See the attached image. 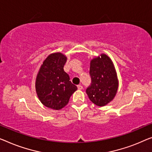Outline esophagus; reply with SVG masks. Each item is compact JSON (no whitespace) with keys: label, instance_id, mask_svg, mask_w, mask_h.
Here are the masks:
<instances>
[{"label":"esophagus","instance_id":"1","mask_svg":"<svg viewBox=\"0 0 152 152\" xmlns=\"http://www.w3.org/2000/svg\"><path fill=\"white\" fill-rule=\"evenodd\" d=\"M77 87H78V89L79 90H81V89H83V86L81 85H78V86H77Z\"/></svg>","mask_w":152,"mask_h":152}]
</instances>
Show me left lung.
Wrapping results in <instances>:
<instances>
[{
	"instance_id": "1",
	"label": "left lung",
	"mask_w": 152,
	"mask_h": 152,
	"mask_svg": "<svg viewBox=\"0 0 152 152\" xmlns=\"http://www.w3.org/2000/svg\"><path fill=\"white\" fill-rule=\"evenodd\" d=\"M89 74L91 83L86 92L91 101L99 106L107 104L113 100L118 89V80L115 67L106 54L91 61Z\"/></svg>"
}]
</instances>
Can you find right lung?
<instances>
[{
  "mask_svg": "<svg viewBox=\"0 0 152 152\" xmlns=\"http://www.w3.org/2000/svg\"><path fill=\"white\" fill-rule=\"evenodd\" d=\"M66 60V56L60 53L50 54L41 66L36 78L38 98L43 104L52 109H61L77 90L63 69Z\"/></svg>",
  "mask_w": 152,
  "mask_h": 152,
  "instance_id": "right-lung-1",
  "label": "right lung"
}]
</instances>
